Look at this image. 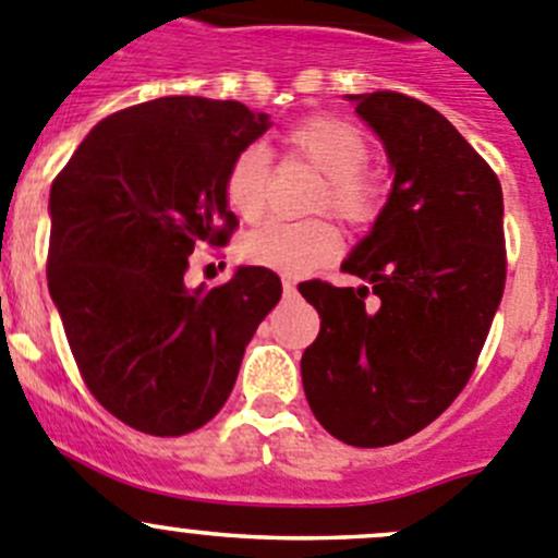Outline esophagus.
I'll return each instance as SVG.
<instances>
[{"mask_svg": "<svg viewBox=\"0 0 558 558\" xmlns=\"http://www.w3.org/2000/svg\"><path fill=\"white\" fill-rule=\"evenodd\" d=\"M283 291L286 294H294L296 291V280L291 278V275H283Z\"/></svg>", "mask_w": 558, "mask_h": 558, "instance_id": "esophagus-1", "label": "esophagus"}]
</instances>
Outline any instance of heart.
<instances>
[{"label": "heart", "instance_id": "obj_1", "mask_svg": "<svg viewBox=\"0 0 558 558\" xmlns=\"http://www.w3.org/2000/svg\"><path fill=\"white\" fill-rule=\"evenodd\" d=\"M283 148L319 170L311 211H332L343 226L368 228L385 208V181L366 168L368 140L350 121L336 114H308L286 129ZM226 203L244 222H255L267 208L269 165L262 148L239 150L222 181ZM341 253V233L327 217L311 220H269L242 239V258L258 267L300 275L330 264Z\"/></svg>", "mask_w": 558, "mask_h": 558}]
</instances>
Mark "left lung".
<instances>
[{"mask_svg": "<svg viewBox=\"0 0 558 558\" xmlns=\"http://www.w3.org/2000/svg\"><path fill=\"white\" fill-rule=\"evenodd\" d=\"M350 101L385 143L393 186L341 267L366 286L300 283L322 319L300 368L316 421L343 444L377 449L432 424L476 368L507 283L504 195L429 104L393 90Z\"/></svg>", "mask_w": 558, "mask_h": 558, "instance_id": "obj_1", "label": "left lung"}]
</instances>
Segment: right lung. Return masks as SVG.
Returning a JSON list of instances; mask_svg holds the SVG:
<instances>
[{
    "label": "right lung",
    "mask_w": 558,
    "mask_h": 558,
    "mask_svg": "<svg viewBox=\"0 0 558 558\" xmlns=\"http://www.w3.org/2000/svg\"><path fill=\"white\" fill-rule=\"evenodd\" d=\"M267 129L239 101L154 98L104 118L51 184V300L85 385L132 429L179 437L215 418L283 294L267 267L184 283L190 255L236 231L222 181Z\"/></svg>",
    "instance_id": "obj_1"
}]
</instances>
